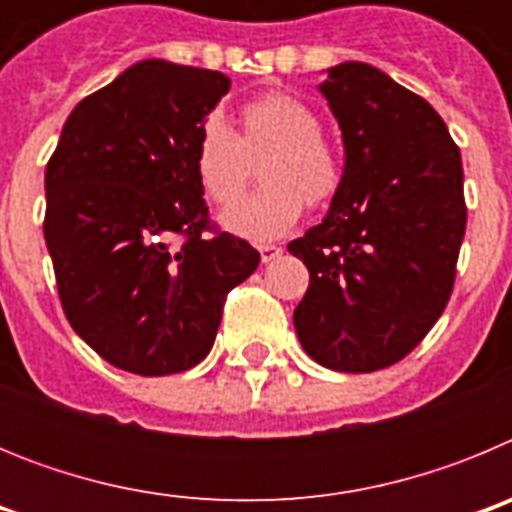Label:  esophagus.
Returning <instances> with one entry per match:
<instances>
[{
    "label": "esophagus",
    "mask_w": 512,
    "mask_h": 512,
    "mask_svg": "<svg viewBox=\"0 0 512 512\" xmlns=\"http://www.w3.org/2000/svg\"><path fill=\"white\" fill-rule=\"evenodd\" d=\"M259 253H261V261H264V264H269V261H274L282 256V248L266 243V246H259Z\"/></svg>",
    "instance_id": "esophagus-1"
}]
</instances>
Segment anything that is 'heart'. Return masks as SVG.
Returning <instances> with one entry per match:
<instances>
[{
  "label": "heart",
  "instance_id": "b5f03b06",
  "mask_svg": "<svg viewBox=\"0 0 512 512\" xmlns=\"http://www.w3.org/2000/svg\"><path fill=\"white\" fill-rule=\"evenodd\" d=\"M323 125L310 104L287 92H266L243 104L241 133L223 117L202 122L192 166L200 189L217 207L241 200L251 179V161H259L264 187L243 205L223 215V225L251 241H269L287 233L302 217L305 202L320 207L343 184V161L320 135Z\"/></svg>",
  "mask_w": 512,
  "mask_h": 512
}]
</instances>
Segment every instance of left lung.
I'll use <instances>...</instances> for the list:
<instances>
[{
	"label": "left lung",
	"instance_id": "8db88e82",
	"mask_svg": "<svg viewBox=\"0 0 512 512\" xmlns=\"http://www.w3.org/2000/svg\"><path fill=\"white\" fill-rule=\"evenodd\" d=\"M343 135V184L323 223L289 243L310 271L295 310L307 356L377 372L441 318L467 228L461 153L431 104L369 63L320 84Z\"/></svg>",
	"mask_w": 512,
	"mask_h": 512
}]
</instances>
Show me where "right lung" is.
I'll return each instance as SVG.
<instances>
[{"label":"right lung","instance_id":"add662e5","mask_svg":"<svg viewBox=\"0 0 512 512\" xmlns=\"http://www.w3.org/2000/svg\"><path fill=\"white\" fill-rule=\"evenodd\" d=\"M220 71L148 58L81 99L45 166V246L71 328L117 369L187 372L261 256L220 233L194 176Z\"/></svg>","mask_w":512,"mask_h":512}]
</instances>
